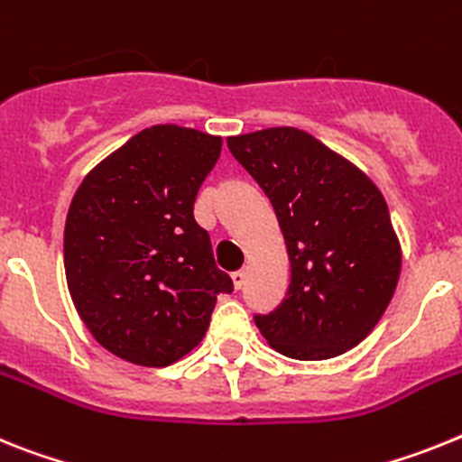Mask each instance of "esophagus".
Masks as SVG:
<instances>
[{"label":"esophagus","instance_id":"esophagus-1","mask_svg":"<svg viewBox=\"0 0 462 462\" xmlns=\"http://www.w3.org/2000/svg\"><path fill=\"white\" fill-rule=\"evenodd\" d=\"M232 283H235L236 291H239V288H244V283H246V270L232 272Z\"/></svg>","mask_w":462,"mask_h":462}]
</instances>
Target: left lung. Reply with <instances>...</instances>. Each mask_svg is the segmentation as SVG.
<instances>
[{
    "instance_id": "obj_1",
    "label": "left lung",
    "mask_w": 462,
    "mask_h": 462,
    "mask_svg": "<svg viewBox=\"0 0 462 462\" xmlns=\"http://www.w3.org/2000/svg\"><path fill=\"white\" fill-rule=\"evenodd\" d=\"M270 198L291 286L255 326L274 351L328 360L358 346L386 311L402 267L388 204L367 174L298 127L227 139Z\"/></svg>"
}]
</instances>
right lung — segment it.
Instances as JSON below:
<instances>
[{"mask_svg":"<svg viewBox=\"0 0 462 462\" xmlns=\"http://www.w3.org/2000/svg\"><path fill=\"white\" fill-rule=\"evenodd\" d=\"M223 139L179 125L134 134L83 179L64 223V274L90 335L118 358L167 367L207 335L232 279L192 207Z\"/></svg>","mask_w":462,"mask_h":462,"instance_id":"obj_1","label":"right lung"}]
</instances>
